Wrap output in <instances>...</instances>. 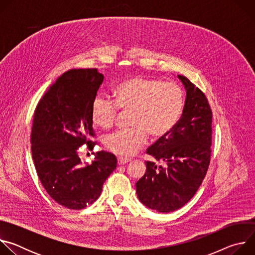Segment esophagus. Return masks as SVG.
Instances as JSON below:
<instances>
[{"instance_id": "obj_1", "label": "esophagus", "mask_w": 255, "mask_h": 255, "mask_svg": "<svg viewBox=\"0 0 255 255\" xmlns=\"http://www.w3.org/2000/svg\"><path fill=\"white\" fill-rule=\"evenodd\" d=\"M117 161H118V164H119V165H123V164H126V163L130 162L131 160H130V159H127V158H123V157H118Z\"/></svg>"}]
</instances>
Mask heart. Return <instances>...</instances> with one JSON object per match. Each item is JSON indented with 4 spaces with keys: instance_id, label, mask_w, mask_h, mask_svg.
Here are the masks:
<instances>
[{
    "instance_id": "b5f03b06",
    "label": "heart",
    "mask_w": 255,
    "mask_h": 255,
    "mask_svg": "<svg viewBox=\"0 0 255 255\" xmlns=\"http://www.w3.org/2000/svg\"><path fill=\"white\" fill-rule=\"evenodd\" d=\"M115 101L97 95L91 107L93 123L102 128H111L118 117L119 109L131 112L128 130L109 134L104 139L108 150L122 156H133L153 138L166 136L176 125L185 106L181 88L159 79L134 77L120 83L114 89Z\"/></svg>"
}]
</instances>
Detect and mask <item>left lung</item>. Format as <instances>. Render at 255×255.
<instances>
[{"instance_id":"obj_1","label":"left lung","mask_w":255,"mask_h":255,"mask_svg":"<svg viewBox=\"0 0 255 255\" xmlns=\"http://www.w3.org/2000/svg\"><path fill=\"white\" fill-rule=\"evenodd\" d=\"M187 97L174 128L146 150L157 165L146 161V171L136 183L139 201L160 213L185 206L196 194L207 173L212 145V111L205 94L186 77L178 76Z\"/></svg>"}]
</instances>
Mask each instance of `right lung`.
<instances>
[{"label":"right lung","instance_id":"add662e5","mask_svg":"<svg viewBox=\"0 0 255 255\" xmlns=\"http://www.w3.org/2000/svg\"><path fill=\"white\" fill-rule=\"evenodd\" d=\"M104 76L97 68L70 69L50 86L34 112L31 151L48 195L61 206L81 210L101 195L103 184L117 166L113 153L99 151L83 164L78 148L95 142L91 107Z\"/></svg>","mask_w":255,"mask_h":255}]
</instances>
